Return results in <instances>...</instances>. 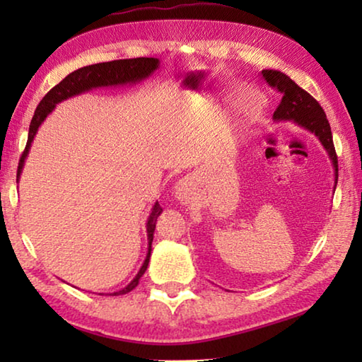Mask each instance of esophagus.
<instances>
[{
  "label": "esophagus",
  "mask_w": 362,
  "mask_h": 362,
  "mask_svg": "<svg viewBox=\"0 0 362 362\" xmlns=\"http://www.w3.org/2000/svg\"><path fill=\"white\" fill-rule=\"evenodd\" d=\"M189 188H188V182L187 180H180L175 185V198L180 201V203H188L189 201Z\"/></svg>",
  "instance_id": "1"
}]
</instances>
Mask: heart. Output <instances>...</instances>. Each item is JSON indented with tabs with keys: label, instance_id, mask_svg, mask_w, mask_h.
I'll return each instance as SVG.
<instances>
[{
	"label": "heart",
	"instance_id": "obj_1",
	"mask_svg": "<svg viewBox=\"0 0 362 362\" xmlns=\"http://www.w3.org/2000/svg\"><path fill=\"white\" fill-rule=\"evenodd\" d=\"M263 107H265V100L260 93L257 90H249V93L244 95L243 105H241V113L246 116V118H255L262 113Z\"/></svg>",
	"mask_w": 362,
	"mask_h": 362
}]
</instances>
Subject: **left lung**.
I'll list each match as a JSON object with an SVG mask.
<instances>
[{
	"label": "left lung",
	"instance_id": "obj_1",
	"mask_svg": "<svg viewBox=\"0 0 362 362\" xmlns=\"http://www.w3.org/2000/svg\"><path fill=\"white\" fill-rule=\"evenodd\" d=\"M262 75L267 79V83L269 86L278 89L281 95H283L281 97L276 112L273 113V119L292 121L293 124L302 127V129L315 134L316 139L320 140V144L322 145V148L326 150L330 163H332L337 187V179H339V163H337L330 124L320 103L283 71L262 70Z\"/></svg>",
	"mask_w": 362,
	"mask_h": 362
}]
</instances>
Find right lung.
Instances as JSON below:
<instances>
[{"mask_svg": "<svg viewBox=\"0 0 362 362\" xmlns=\"http://www.w3.org/2000/svg\"><path fill=\"white\" fill-rule=\"evenodd\" d=\"M159 69V59L155 57H137V59H121V60H113V62H103V64H95L89 66H83V69H78L69 76H65L62 81L57 86L49 90V93L42 97L40 105L36 107L35 115L30 122L28 129V140L27 146L22 153V158L19 161V168H17V183H19L21 174L25 166V159L28 156V151L32 148V142L38 132L40 126L45 122L49 115L54 112L60 102L66 99H71V97L89 93L93 89L99 88H116V86H134L148 79L153 73ZM161 206L158 204V201L151 207V212L148 218H146V240H148V250H146V257L142 263V267L137 272L136 276L131 281L126 287H122L121 291L110 292L108 296H122V293L131 292L136 289L139 284V279L144 276L146 272V267H148L150 255H151V243H153V233L156 228V220L161 216Z\"/></svg>", "mask_w": 362, "mask_h": 362, "instance_id": "obj_1", "label": "right lung"}]
</instances>
